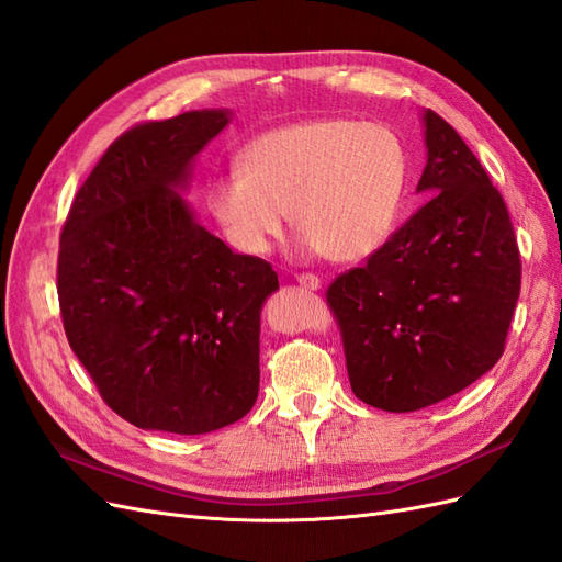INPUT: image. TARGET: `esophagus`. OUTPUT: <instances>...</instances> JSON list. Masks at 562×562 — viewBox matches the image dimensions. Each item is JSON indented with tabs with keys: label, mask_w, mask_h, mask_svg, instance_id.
<instances>
[{
	"label": "esophagus",
	"mask_w": 562,
	"mask_h": 562,
	"mask_svg": "<svg viewBox=\"0 0 562 562\" xmlns=\"http://www.w3.org/2000/svg\"><path fill=\"white\" fill-rule=\"evenodd\" d=\"M297 283L303 285V289H307V291H319L322 289V279L319 277H314V273H297Z\"/></svg>",
	"instance_id": "34e87169"
}]
</instances>
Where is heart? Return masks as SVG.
Here are the masks:
<instances>
[{
    "mask_svg": "<svg viewBox=\"0 0 562 562\" xmlns=\"http://www.w3.org/2000/svg\"><path fill=\"white\" fill-rule=\"evenodd\" d=\"M407 169L405 147L384 123L307 119L243 145L236 169L207 183L204 204L240 255H267L289 210L305 250L358 262L393 234Z\"/></svg>",
    "mask_w": 562,
    "mask_h": 562,
    "instance_id": "1",
    "label": "heart"
}]
</instances>
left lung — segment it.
Here are the masks:
<instances>
[{
  "instance_id": "left-lung-1",
  "label": "left lung",
  "mask_w": 562,
  "mask_h": 562,
  "mask_svg": "<svg viewBox=\"0 0 562 562\" xmlns=\"http://www.w3.org/2000/svg\"><path fill=\"white\" fill-rule=\"evenodd\" d=\"M427 167L419 207L381 248L328 285L352 393L415 413L494 367L519 297L510 214L472 149L424 109Z\"/></svg>"
}]
</instances>
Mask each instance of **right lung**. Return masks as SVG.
I'll list each match as a JSON object with an SVG mask.
<instances>
[{"instance_id":"right-lung-1","label":"right lung","mask_w":562,"mask_h":562,"mask_svg":"<svg viewBox=\"0 0 562 562\" xmlns=\"http://www.w3.org/2000/svg\"><path fill=\"white\" fill-rule=\"evenodd\" d=\"M231 121L200 109L109 145L66 216L57 291L68 346L104 403L147 431L210 434L252 409L269 262L238 255L181 198Z\"/></svg>"}]
</instances>
